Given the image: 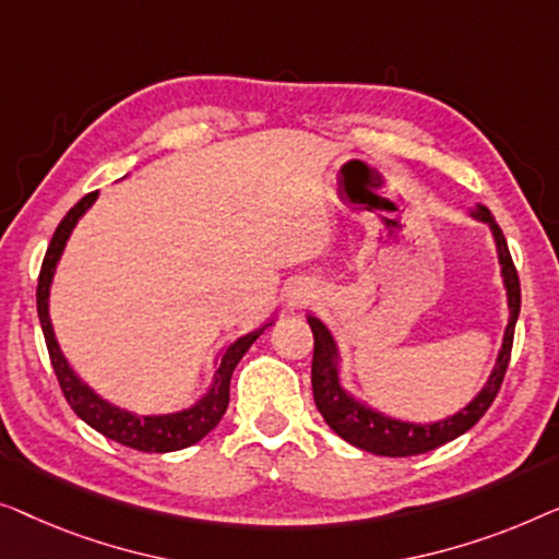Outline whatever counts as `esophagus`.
<instances>
[{
  "mask_svg": "<svg viewBox=\"0 0 559 559\" xmlns=\"http://www.w3.org/2000/svg\"><path fill=\"white\" fill-rule=\"evenodd\" d=\"M309 298H313V290H311V286H306V283H294V286L288 288V294H286V301L290 304V306H298V304H306L309 301Z\"/></svg>",
  "mask_w": 559,
  "mask_h": 559,
  "instance_id": "obj_1",
  "label": "esophagus"
}]
</instances>
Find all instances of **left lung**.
<instances>
[{"label": "left lung", "instance_id": "8db88e82", "mask_svg": "<svg viewBox=\"0 0 559 559\" xmlns=\"http://www.w3.org/2000/svg\"><path fill=\"white\" fill-rule=\"evenodd\" d=\"M471 217L481 219L491 227L493 242H497V255L501 265V278H504L507 288V306H509V321L504 329V342H501L497 365H493L489 380L478 395L471 400L466 407L459 413L448 415L443 420L436 423H411L390 418L367 403L359 400L342 388L340 382V349L332 332L326 324L317 317L309 319V326L313 332V361H311V388L313 400H317L319 413L324 415L326 426L334 430L336 436L347 440V443L369 451L374 455H390V459H403V455H418L428 453L433 448L448 443V440L459 438L481 420V415L489 411L493 397L504 382L509 357H512V342H514V326L519 317V306H522V290H519V276L514 269L512 255H509V246L504 233L497 225V219L484 204H476L471 210Z\"/></svg>", "mask_w": 559, "mask_h": 559}]
</instances>
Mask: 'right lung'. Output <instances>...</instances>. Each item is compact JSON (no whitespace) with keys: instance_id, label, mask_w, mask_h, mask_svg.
I'll return each mask as SVG.
<instances>
[{"instance_id":"right-lung-1","label":"right lung","mask_w":559,"mask_h":559,"mask_svg":"<svg viewBox=\"0 0 559 559\" xmlns=\"http://www.w3.org/2000/svg\"><path fill=\"white\" fill-rule=\"evenodd\" d=\"M98 200V192L85 194V198L75 204L73 210L68 212L66 217L60 219L58 230H55L50 246H47L43 269H40V281H37V317H40L43 334L47 352H50V361L55 374H58V382L62 388V395H66L68 405L73 407L75 415L81 420L88 423L93 430H98L100 436L116 440V443L136 448V451L144 453H169V451H182L187 445H194L198 440L210 433L212 428L217 426L219 418H223L227 411V403H230V377L233 369L238 367L242 355L250 349L258 336H261L265 329L271 326L263 324L248 332L240 340H235L230 347L223 352V357L217 359L215 377H212L210 390L198 400V403L185 407V411L167 413V415H136L123 411V407L108 403L93 392L88 384H85L81 377L75 374V369L68 365L66 355L60 352V344L55 340L52 321H50V286L55 269H58L62 250H66V242L73 233L85 212L91 210V204Z\"/></svg>"}]
</instances>
